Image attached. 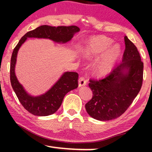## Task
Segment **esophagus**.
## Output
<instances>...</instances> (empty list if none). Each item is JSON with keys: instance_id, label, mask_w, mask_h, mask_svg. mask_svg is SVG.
<instances>
[{"instance_id": "esophagus-1", "label": "esophagus", "mask_w": 152, "mask_h": 152, "mask_svg": "<svg viewBox=\"0 0 152 152\" xmlns=\"http://www.w3.org/2000/svg\"><path fill=\"white\" fill-rule=\"evenodd\" d=\"M86 80L83 77L79 78V79H78V86H79V87L86 86Z\"/></svg>"}]
</instances>
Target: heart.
<instances>
[{
    "label": "heart",
    "mask_w": 152,
    "mask_h": 152,
    "mask_svg": "<svg viewBox=\"0 0 152 152\" xmlns=\"http://www.w3.org/2000/svg\"><path fill=\"white\" fill-rule=\"evenodd\" d=\"M113 41L105 36L90 40L83 48V53L87 58L99 56L94 64V71L100 76L107 74L112 70L119 58L121 49L118 44H112Z\"/></svg>",
    "instance_id": "obj_1"
}]
</instances>
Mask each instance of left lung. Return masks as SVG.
<instances>
[{"label":"left lung","mask_w":152,"mask_h":152,"mask_svg":"<svg viewBox=\"0 0 152 152\" xmlns=\"http://www.w3.org/2000/svg\"><path fill=\"white\" fill-rule=\"evenodd\" d=\"M122 62L102 79H90L93 93L85 108L90 116L99 121L119 117L132 104L142 88L144 64L137 47L124 36Z\"/></svg>","instance_id":"obj_1"}]
</instances>
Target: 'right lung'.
Here are the masks:
<instances>
[{"instance_id": "1", "label": "right lung", "mask_w": 152, "mask_h": 152, "mask_svg": "<svg viewBox=\"0 0 152 152\" xmlns=\"http://www.w3.org/2000/svg\"><path fill=\"white\" fill-rule=\"evenodd\" d=\"M79 28L76 26L58 27L41 26L26 33L15 47L10 60V83L19 102L31 114L39 116H49L54 114L60 108L66 94L78 87V74L71 71L64 72L46 93L36 96L31 95L19 83L15 76V67L19 48L28 38H47L57 43H66L70 41L74 34L79 32Z\"/></svg>"}]
</instances>
